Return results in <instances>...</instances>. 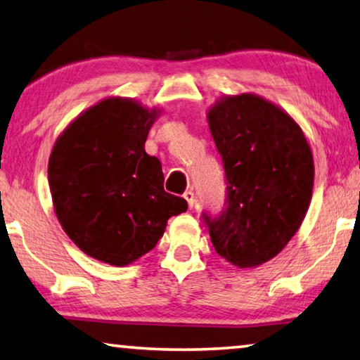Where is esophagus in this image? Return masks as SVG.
<instances>
[{
  "label": "esophagus",
  "instance_id": "34e87169",
  "mask_svg": "<svg viewBox=\"0 0 360 360\" xmlns=\"http://www.w3.org/2000/svg\"><path fill=\"white\" fill-rule=\"evenodd\" d=\"M184 198L187 200V205H189L191 210H192L193 207H195L197 200H195V195H193L192 191H186V192H184Z\"/></svg>",
  "mask_w": 360,
  "mask_h": 360
}]
</instances>
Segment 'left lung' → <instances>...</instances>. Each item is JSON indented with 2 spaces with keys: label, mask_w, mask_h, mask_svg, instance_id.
Wrapping results in <instances>:
<instances>
[{
  "label": "left lung",
  "mask_w": 360,
  "mask_h": 360,
  "mask_svg": "<svg viewBox=\"0 0 360 360\" xmlns=\"http://www.w3.org/2000/svg\"><path fill=\"white\" fill-rule=\"evenodd\" d=\"M207 117L227 184L222 213H203L211 242L240 269L264 264L298 232L309 208L311 147L287 112L256 94L224 96Z\"/></svg>",
  "instance_id": "obj_1"
}]
</instances>
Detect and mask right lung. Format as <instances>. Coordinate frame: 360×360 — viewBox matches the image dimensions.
<instances>
[{
	"label": "right lung",
	"mask_w": 360,
	"mask_h": 360,
	"mask_svg": "<svg viewBox=\"0 0 360 360\" xmlns=\"http://www.w3.org/2000/svg\"><path fill=\"white\" fill-rule=\"evenodd\" d=\"M158 110L108 98L89 107L57 138L48 165L62 229L91 258L127 266L149 253L171 216L187 202L163 189L162 163L147 155Z\"/></svg>",
	"instance_id": "add662e5"
}]
</instances>
